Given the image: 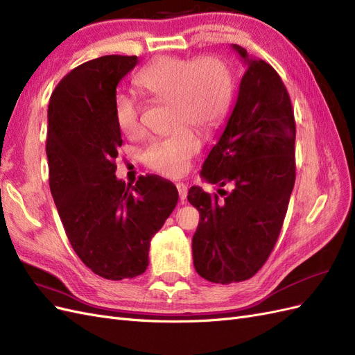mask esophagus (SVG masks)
<instances>
[{
	"label": "esophagus",
	"instance_id": "1",
	"mask_svg": "<svg viewBox=\"0 0 355 355\" xmlns=\"http://www.w3.org/2000/svg\"><path fill=\"white\" fill-rule=\"evenodd\" d=\"M176 188L179 191V198L182 201H185L187 196H188V187L185 184H180V182H179V184H176Z\"/></svg>",
	"mask_w": 355,
	"mask_h": 355
}]
</instances>
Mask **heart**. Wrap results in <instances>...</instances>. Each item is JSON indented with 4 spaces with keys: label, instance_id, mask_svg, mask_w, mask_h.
Returning <instances> with one entry per match:
<instances>
[{
    "label": "heart",
    "instance_id": "b5f03b06",
    "mask_svg": "<svg viewBox=\"0 0 355 355\" xmlns=\"http://www.w3.org/2000/svg\"><path fill=\"white\" fill-rule=\"evenodd\" d=\"M136 84L149 96L170 102V121L176 130L149 142L142 154L144 163L166 176H179L189 159L200 151V137L216 130L227 116L232 98L231 73L225 63L206 56L187 60L163 56L139 72ZM115 120L127 136L142 132L141 102L133 94L118 93L114 101Z\"/></svg>",
    "mask_w": 355,
    "mask_h": 355
}]
</instances>
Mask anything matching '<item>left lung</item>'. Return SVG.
Here are the masks:
<instances>
[{
	"label": "left lung",
	"mask_w": 355,
	"mask_h": 355,
	"mask_svg": "<svg viewBox=\"0 0 355 355\" xmlns=\"http://www.w3.org/2000/svg\"><path fill=\"white\" fill-rule=\"evenodd\" d=\"M232 49L247 71L227 127L201 168L202 179L232 189L210 196L191 187L188 192L200 213L192 237L196 271L220 284L249 280L263 266L296 179V125L286 85L270 63L249 58L237 44Z\"/></svg>",
	"instance_id": "obj_1"
}]
</instances>
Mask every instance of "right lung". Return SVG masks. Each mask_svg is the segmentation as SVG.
Segmentation results:
<instances>
[{"label": "right lung", "mask_w": 355, "mask_h": 355, "mask_svg": "<svg viewBox=\"0 0 355 355\" xmlns=\"http://www.w3.org/2000/svg\"><path fill=\"white\" fill-rule=\"evenodd\" d=\"M137 56H102L73 68L49 102V184L67 237L83 263L106 280L141 275L149 244L175 210L170 180L115 176L121 130L115 120L116 85Z\"/></svg>", "instance_id": "add662e5"}]
</instances>
